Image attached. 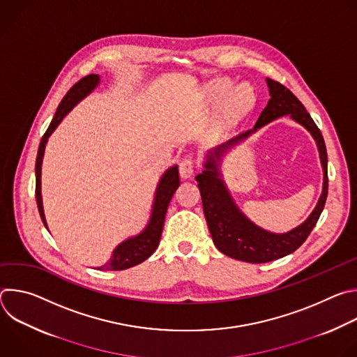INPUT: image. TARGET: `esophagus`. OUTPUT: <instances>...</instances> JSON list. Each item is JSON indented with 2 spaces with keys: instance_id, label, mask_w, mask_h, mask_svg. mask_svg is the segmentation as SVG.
Returning <instances> with one entry per match:
<instances>
[{
  "instance_id": "obj_1",
  "label": "esophagus",
  "mask_w": 357,
  "mask_h": 357,
  "mask_svg": "<svg viewBox=\"0 0 357 357\" xmlns=\"http://www.w3.org/2000/svg\"><path fill=\"white\" fill-rule=\"evenodd\" d=\"M195 172V161L192 158H185L179 164V175L182 179L192 178Z\"/></svg>"
}]
</instances>
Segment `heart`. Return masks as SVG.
Returning <instances> with one entry per match:
<instances>
[{
    "label": "heart",
    "mask_w": 357,
    "mask_h": 357,
    "mask_svg": "<svg viewBox=\"0 0 357 357\" xmlns=\"http://www.w3.org/2000/svg\"><path fill=\"white\" fill-rule=\"evenodd\" d=\"M231 87H233V84L230 80L219 79L208 87V90H206L208 98L212 101V103H219V101H222L229 94ZM252 100H254V94L248 86H245V84L237 86L230 93V96L227 98L225 119L229 120V119H233L237 114L243 113L252 103Z\"/></svg>",
    "instance_id": "b5f03b06"
}]
</instances>
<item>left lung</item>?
I'll list each match as a JSON object with an SVG mask.
<instances>
[{
	"label": "left lung",
	"instance_id": "left-lung-1",
	"mask_svg": "<svg viewBox=\"0 0 357 357\" xmlns=\"http://www.w3.org/2000/svg\"><path fill=\"white\" fill-rule=\"evenodd\" d=\"M266 82L271 97L267 107L261 112L256 126L209 151L205 164H203L205 169L202 171V174L196 175V182L203 203V212H205L215 245L226 256L252 264L268 263L294 252L307 240L315 227L328 196V154L319 128L314 123L310 113L305 110L301 101L285 86L268 77ZM282 115L291 116L307 128L317 141L324 169V185L317 206L307 221L287 234H271L252 224L238 209L221 178L218 167L222 155L229 149L248 137L252 132Z\"/></svg>",
	"mask_w": 357,
	"mask_h": 357
}]
</instances>
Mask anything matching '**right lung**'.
Segmentation results:
<instances>
[{"label":"right lung","instance_id":"obj_1","mask_svg":"<svg viewBox=\"0 0 357 357\" xmlns=\"http://www.w3.org/2000/svg\"><path fill=\"white\" fill-rule=\"evenodd\" d=\"M100 83L98 75H89L79 80L62 98L61 105L50 121L46 132L43 134L36 155V164H35V176H36V186H35V196L38 203V211L40 215V219L47 229L45 213H43V205H42V193H40V172H42V160L45 154V146L47 142V138L50 137L56 127L61 124V121L69 114V112L82 101L86 96H89ZM179 186V174H178V165H174L168 168L164 175L161 176L155 196L154 203H152V212L148 225L145 229L138 233L137 236H132L123 243H120L114 250L112 259L101 267H97V270H112V271H120L127 270L130 267H134L142 261H145L152 252H154L160 244L162 229H164V220L168 211L169 202L175 193V190Z\"/></svg>","mask_w":357,"mask_h":357}]
</instances>
